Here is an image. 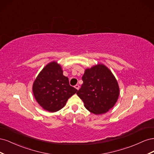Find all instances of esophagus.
<instances>
[{"instance_id": "obj_1", "label": "esophagus", "mask_w": 154, "mask_h": 154, "mask_svg": "<svg viewBox=\"0 0 154 154\" xmlns=\"http://www.w3.org/2000/svg\"><path fill=\"white\" fill-rule=\"evenodd\" d=\"M74 87H75V88H76L77 90H78L79 88H80V86H79V85H76L75 86H74Z\"/></svg>"}]
</instances>
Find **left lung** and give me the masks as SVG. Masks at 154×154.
<instances>
[{"instance_id": "1", "label": "left lung", "mask_w": 154, "mask_h": 154, "mask_svg": "<svg viewBox=\"0 0 154 154\" xmlns=\"http://www.w3.org/2000/svg\"><path fill=\"white\" fill-rule=\"evenodd\" d=\"M83 82L76 94L91 112L100 115L107 112L118 101L119 87L110 70L102 63L85 70Z\"/></svg>"}]
</instances>
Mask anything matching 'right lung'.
<instances>
[{"label":"right lung","mask_w":154,"mask_h":154,"mask_svg":"<svg viewBox=\"0 0 154 154\" xmlns=\"http://www.w3.org/2000/svg\"><path fill=\"white\" fill-rule=\"evenodd\" d=\"M77 91L69 85V78L63 76L61 66L55 61L46 65L32 85L36 101L45 110L50 112L62 109L69 97Z\"/></svg>","instance_id":"add662e5"}]
</instances>
